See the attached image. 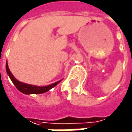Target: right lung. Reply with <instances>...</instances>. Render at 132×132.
<instances>
[{
  "mask_svg": "<svg viewBox=\"0 0 132 132\" xmlns=\"http://www.w3.org/2000/svg\"><path fill=\"white\" fill-rule=\"evenodd\" d=\"M6 70H7V73L8 74L9 77L11 78L12 81L15 84V86L16 87V88L19 92H21L22 93H24V94H26V95L44 93L46 92L49 91L50 89H52V88H54L55 85H57V84L60 82V80H59V81H57V82H55L54 84H50V85L44 86V87H39V86H36V85H31V84H27L22 83V82L19 81L18 80H16L15 78V77L12 75V73H11L10 70H9L7 62H6Z\"/></svg>",
  "mask_w": 132,
  "mask_h": 132,
  "instance_id": "add662e5",
  "label": "right lung"
}]
</instances>
